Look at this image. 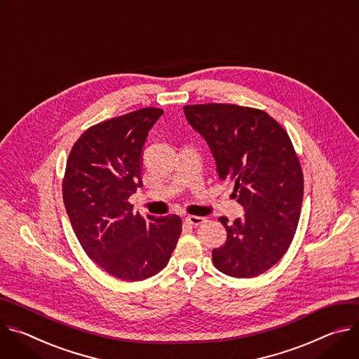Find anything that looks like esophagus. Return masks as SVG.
I'll list each match as a JSON object with an SVG mask.
<instances>
[{
  "label": "esophagus",
  "mask_w": 359,
  "mask_h": 359,
  "mask_svg": "<svg viewBox=\"0 0 359 359\" xmlns=\"http://www.w3.org/2000/svg\"><path fill=\"white\" fill-rule=\"evenodd\" d=\"M185 221H187V224H189V225H200V224H203L205 219H204L203 217L188 215V217H185Z\"/></svg>",
  "instance_id": "34e87169"
}]
</instances>
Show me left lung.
<instances>
[{
	"label": "left lung",
	"mask_w": 359,
	"mask_h": 359,
	"mask_svg": "<svg viewBox=\"0 0 359 359\" xmlns=\"http://www.w3.org/2000/svg\"><path fill=\"white\" fill-rule=\"evenodd\" d=\"M191 127L215 159L219 180L233 182L244 218L219 221L226 241L212 250L218 271L254 278L280 261L298 226L304 174L287 131L265 111L235 104L185 105Z\"/></svg>",
	"instance_id": "obj_1"
}]
</instances>
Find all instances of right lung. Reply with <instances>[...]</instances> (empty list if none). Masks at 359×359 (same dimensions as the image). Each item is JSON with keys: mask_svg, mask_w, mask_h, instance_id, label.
<instances>
[{"mask_svg": "<svg viewBox=\"0 0 359 359\" xmlns=\"http://www.w3.org/2000/svg\"><path fill=\"white\" fill-rule=\"evenodd\" d=\"M163 112L141 108L90 127L65 167L64 205L79 244L123 281H142L161 271L182 231L178 215L142 218L128 203L142 187V147Z\"/></svg>", "mask_w": 359, "mask_h": 359, "instance_id": "obj_1", "label": "right lung"}]
</instances>
